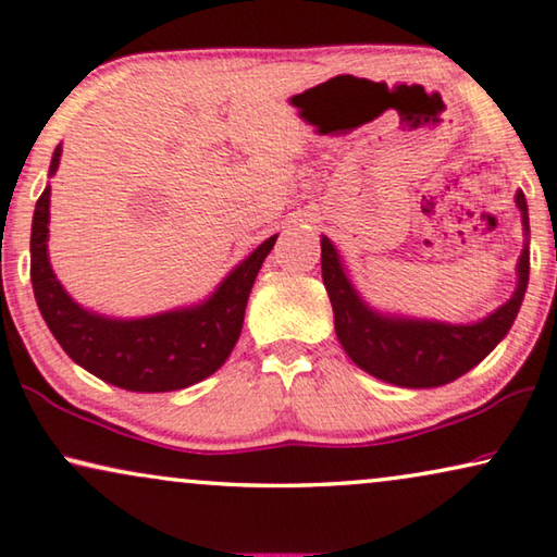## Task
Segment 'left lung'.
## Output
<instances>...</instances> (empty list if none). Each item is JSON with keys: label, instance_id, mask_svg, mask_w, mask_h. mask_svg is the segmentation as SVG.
<instances>
[{"label": "left lung", "instance_id": "left-lung-1", "mask_svg": "<svg viewBox=\"0 0 557 557\" xmlns=\"http://www.w3.org/2000/svg\"><path fill=\"white\" fill-rule=\"evenodd\" d=\"M516 202L523 215L525 233H531L523 190L516 193ZM528 272H531V250L525 243L518 260V287L513 297L475 324L399 320V317L372 312L361 302L344 275L337 250L322 237V280L344 351L364 372L409 389L444 386L491 355V349L506 337L516 320L528 287Z\"/></svg>", "mask_w": 557, "mask_h": 557}]
</instances>
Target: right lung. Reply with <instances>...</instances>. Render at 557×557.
Wrapping results in <instances>:
<instances>
[{"instance_id":"1","label":"right lung","mask_w":557,"mask_h":557,"mask_svg":"<svg viewBox=\"0 0 557 557\" xmlns=\"http://www.w3.org/2000/svg\"><path fill=\"white\" fill-rule=\"evenodd\" d=\"M61 146L51 158L57 173ZM49 185L32 220V287L39 312L61 349L86 372L128 392H175L198 384L225 364L240 337L255 277L277 235L264 240L223 280L215 295L188 310L144 320H109L78 307L59 285L49 264Z\"/></svg>"}]
</instances>
